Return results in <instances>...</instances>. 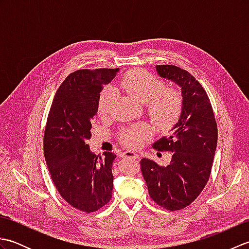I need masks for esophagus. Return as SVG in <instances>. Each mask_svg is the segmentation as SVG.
I'll return each mask as SVG.
<instances>
[{"label": "esophagus", "mask_w": 249, "mask_h": 249, "mask_svg": "<svg viewBox=\"0 0 249 249\" xmlns=\"http://www.w3.org/2000/svg\"><path fill=\"white\" fill-rule=\"evenodd\" d=\"M122 157H127V158H135V160H138L139 155L137 154L135 152H131V151H125L122 153Z\"/></svg>", "instance_id": "34e87169"}]
</instances>
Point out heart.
<instances>
[{
    "label": "heart",
    "instance_id": "b5f03b06",
    "mask_svg": "<svg viewBox=\"0 0 249 249\" xmlns=\"http://www.w3.org/2000/svg\"><path fill=\"white\" fill-rule=\"evenodd\" d=\"M120 87L137 102L146 103V113L157 128L167 130L177 123L183 110V96L177 88L163 87L162 81L143 70H133L121 79ZM115 92L106 87L99 93L97 111L106 116L111 113L115 103ZM152 130L145 124H138L125 128L119 138L124 145L137 149L149 139Z\"/></svg>",
    "mask_w": 249,
    "mask_h": 249
}]
</instances>
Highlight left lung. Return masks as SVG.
Returning a JSON list of instances; mask_svg holds the SVG:
<instances>
[{
	"mask_svg": "<svg viewBox=\"0 0 249 249\" xmlns=\"http://www.w3.org/2000/svg\"><path fill=\"white\" fill-rule=\"evenodd\" d=\"M158 75L182 88L183 110L170 137L156 141L158 151L171 152L168 166L143 158L141 172L150 197L161 208L178 211L197 199L208 183L217 146V123L201 83L174 65H157Z\"/></svg>",
	"mask_w": 249,
	"mask_h": 249,
	"instance_id": "obj_1",
	"label": "left lung"
}]
</instances>
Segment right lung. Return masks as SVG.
<instances>
[{
  "label": "right lung",
  "instance_id": "1",
  "mask_svg": "<svg viewBox=\"0 0 249 249\" xmlns=\"http://www.w3.org/2000/svg\"><path fill=\"white\" fill-rule=\"evenodd\" d=\"M119 68L79 70L71 72L52 100L44 134V154L57 192L72 208L96 212L112 197L115 154L89 151L92 122L105 84Z\"/></svg>",
  "mask_w": 249,
  "mask_h": 249
}]
</instances>
